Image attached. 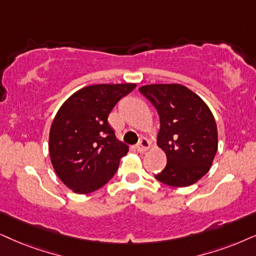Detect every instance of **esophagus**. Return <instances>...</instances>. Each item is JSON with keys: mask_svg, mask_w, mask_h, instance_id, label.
Here are the masks:
<instances>
[{"mask_svg": "<svg viewBox=\"0 0 256 256\" xmlns=\"http://www.w3.org/2000/svg\"><path fill=\"white\" fill-rule=\"evenodd\" d=\"M148 148H150V142L146 138H142L140 142L137 144V146H136L138 152H145Z\"/></svg>", "mask_w": 256, "mask_h": 256, "instance_id": "1", "label": "esophagus"}]
</instances>
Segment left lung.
I'll list each match as a JSON object with an SVG mask.
<instances>
[{"instance_id": "8db88e82", "label": "left lung", "mask_w": 256, "mask_h": 256, "mask_svg": "<svg viewBox=\"0 0 256 256\" xmlns=\"http://www.w3.org/2000/svg\"><path fill=\"white\" fill-rule=\"evenodd\" d=\"M139 92L157 110V144L166 154V166L154 178L177 188L196 183L218 152V126L208 105L180 84L145 85Z\"/></svg>"}]
</instances>
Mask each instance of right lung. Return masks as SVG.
<instances>
[{
    "mask_svg": "<svg viewBox=\"0 0 256 256\" xmlns=\"http://www.w3.org/2000/svg\"><path fill=\"white\" fill-rule=\"evenodd\" d=\"M136 84H99L73 93L58 111L50 131V162L58 177L76 194L105 186L128 146L108 125L110 112Z\"/></svg>",
    "mask_w": 256,
    "mask_h": 256,
    "instance_id": "1",
    "label": "right lung"
}]
</instances>
